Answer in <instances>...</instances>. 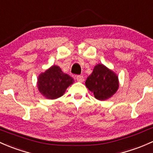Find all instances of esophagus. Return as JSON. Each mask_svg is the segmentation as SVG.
<instances>
[{"mask_svg":"<svg viewBox=\"0 0 153 153\" xmlns=\"http://www.w3.org/2000/svg\"><path fill=\"white\" fill-rule=\"evenodd\" d=\"M76 80L78 82H83V81H84V78H83V75H77Z\"/></svg>","mask_w":153,"mask_h":153,"instance_id":"esophagus-1","label":"esophagus"}]
</instances>
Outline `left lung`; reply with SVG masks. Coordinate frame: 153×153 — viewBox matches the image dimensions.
<instances>
[{"label": "left lung", "mask_w": 153, "mask_h": 153, "mask_svg": "<svg viewBox=\"0 0 153 153\" xmlns=\"http://www.w3.org/2000/svg\"><path fill=\"white\" fill-rule=\"evenodd\" d=\"M86 86L94 93L95 98L105 100L111 97L118 89V77L104 65L97 64L86 79Z\"/></svg>", "instance_id": "obj_1"}]
</instances>
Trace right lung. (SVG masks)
Masks as SVG:
<instances>
[{
	"instance_id": "obj_1",
	"label": "right lung",
	"mask_w": 153,
	"mask_h": 153,
	"mask_svg": "<svg viewBox=\"0 0 153 153\" xmlns=\"http://www.w3.org/2000/svg\"><path fill=\"white\" fill-rule=\"evenodd\" d=\"M73 82L72 77L54 65L39 76L37 86L43 96L48 99H56L63 95L67 88Z\"/></svg>"
}]
</instances>
